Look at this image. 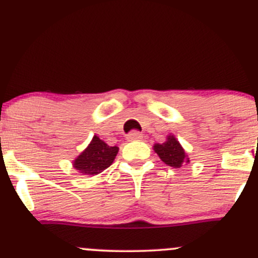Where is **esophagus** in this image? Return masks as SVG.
Segmentation results:
<instances>
[{"mask_svg":"<svg viewBox=\"0 0 258 258\" xmlns=\"http://www.w3.org/2000/svg\"><path fill=\"white\" fill-rule=\"evenodd\" d=\"M141 137H142V135H141L138 131H132V132H130L128 135H127V140H128V141L141 140Z\"/></svg>","mask_w":258,"mask_h":258,"instance_id":"1","label":"esophagus"}]
</instances>
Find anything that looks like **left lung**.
<instances>
[{
	"instance_id": "8db88e82",
	"label": "left lung",
	"mask_w": 258,
	"mask_h": 258,
	"mask_svg": "<svg viewBox=\"0 0 258 258\" xmlns=\"http://www.w3.org/2000/svg\"><path fill=\"white\" fill-rule=\"evenodd\" d=\"M153 150L158 154L159 158L169 167L180 168L185 163H189L185 151L173 135H169L164 143H156L153 146Z\"/></svg>"
}]
</instances>
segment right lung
Masks as SVG:
<instances>
[{
    "mask_svg": "<svg viewBox=\"0 0 258 258\" xmlns=\"http://www.w3.org/2000/svg\"><path fill=\"white\" fill-rule=\"evenodd\" d=\"M117 152L118 147H110L99 137L94 136L90 145L75 158L73 165L81 174L96 175L112 164Z\"/></svg>",
    "mask_w": 258,
    "mask_h": 258,
    "instance_id": "add662e5",
    "label": "right lung"
}]
</instances>
